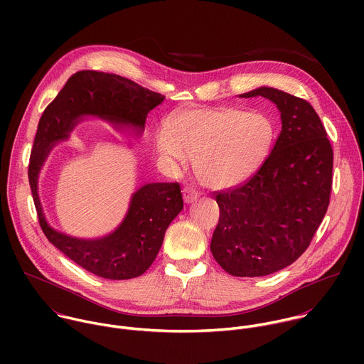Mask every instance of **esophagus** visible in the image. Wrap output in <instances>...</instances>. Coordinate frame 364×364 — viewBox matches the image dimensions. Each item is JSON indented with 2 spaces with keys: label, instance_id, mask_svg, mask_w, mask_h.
<instances>
[{
  "label": "esophagus",
  "instance_id": "34e87169",
  "mask_svg": "<svg viewBox=\"0 0 364 364\" xmlns=\"http://www.w3.org/2000/svg\"><path fill=\"white\" fill-rule=\"evenodd\" d=\"M183 196H184V201L186 203H193L194 200H197L198 193L190 187H184L183 188Z\"/></svg>",
  "mask_w": 364,
  "mask_h": 364
}]
</instances>
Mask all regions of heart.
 Returning <instances> with one entry per match:
<instances>
[{
  "label": "heart",
  "instance_id": "obj_1",
  "mask_svg": "<svg viewBox=\"0 0 364 364\" xmlns=\"http://www.w3.org/2000/svg\"><path fill=\"white\" fill-rule=\"evenodd\" d=\"M274 122L261 112L237 108L186 109L171 114L157 134L163 164L194 163L197 178L207 187H233L257 171L271 152Z\"/></svg>",
  "mask_w": 364,
  "mask_h": 364
}]
</instances>
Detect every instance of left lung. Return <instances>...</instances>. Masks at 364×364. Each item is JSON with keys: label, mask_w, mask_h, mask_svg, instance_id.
Masks as SVG:
<instances>
[{"label": "left lung", "mask_w": 364, "mask_h": 364, "mask_svg": "<svg viewBox=\"0 0 364 364\" xmlns=\"http://www.w3.org/2000/svg\"><path fill=\"white\" fill-rule=\"evenodd\" d=\"M239 96L272 100L282 129L252 177L215 191L220 218L210 250L233 277H265L295 262L321 225L330 204L333 148L306 100L274 87Z\"/></svg>", "instance_id": "left-lung-1"}]
</instances>
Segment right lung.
Here are the masks:
<instances>
[{"mask_svg": "<svg viewBox=\"0 0 364 364\" xmlns=\"http://www.w3.org/2000/svg\"><path fill=\"white\" fill-rule=\"evenodd\" d=\"M164 97L118 75L82 70L69 77L40 118L28 164V181L40 228L50 243L100 278L131 279L151 267L167 228L183 210L180 184H145L134 193L129 210L117 230L105 237L85 240L47 225L37 193L40 168L56 141L66 139L82 117L95 115L118 127L142 131L148 112Z\"/></svg>", "mask_w": 364, "mask_h": 364, "instance_id": "right-lung-1", "label": "right lung"}]
</instances>
